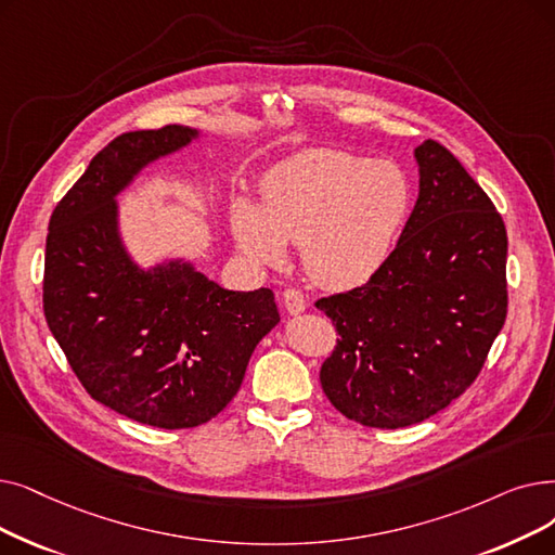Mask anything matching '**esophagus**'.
I'll return each mask as SVG.
<instances>
[{
  "mask_svg": "<svg viewBox=\"0 0 555 555\" xmlns=\"http://www.w3.org/2000/svg\"><path fill=\"white\" fill-rule=\"evenodd\" d=\"M281 299H283V306H285L287 312H291V315H299V312L306 310V297L299 291H295V287H287V291H283Z\"/></svg>",
  "mask_w": 555,
  "mask_h": 555,
  "instance_id": "obj_1",
  "label": "esophagus"
}]
</instances>
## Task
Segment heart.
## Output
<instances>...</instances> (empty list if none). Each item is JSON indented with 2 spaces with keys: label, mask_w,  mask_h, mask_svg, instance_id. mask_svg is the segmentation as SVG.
I'll return each instance as SVG.
<instances>
[{
  "label": "heart",
  "mask_w": 555,
  "mask_h": 555,
  "mask_svg": "<svg viewBox=\"0 0 555 555\" xmlns=\"http://www.w3.org/2000/svg\"><path fill=\"white\" fill-rule=\"evenodd\" d=\"M413 188L390 160L310 150L262 181V208L233 204V235L247 258L279 268L301 245L304 268L324 287L365 283L388 260L411 215Z\"/></svg>",
  "instance_id": "1"
}]
</instances>
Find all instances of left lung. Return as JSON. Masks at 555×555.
Returning <instances> with one entry per match:
<instances>
[{"label": "left lung", "mask_w": 555, "mask_h": 555, "mask_svg": "<svg viewBox=\"0 0 555 555\" xmlns=\"http://www.w3.org/2000/svg\"><path fill=\"white\" fill-rule=\"evenodd\" d=\"M415 158L420 197L395 251L367 283L315 301L340 335L322 390L372 428L424 422L461 397L508 312V235L492 199L440 142Z\"/></svg>", "instance_id": "1"}]
</instances>
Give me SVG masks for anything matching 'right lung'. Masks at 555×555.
Segmentation results:
<instances>
[{"mask_svg": "<svg viewBox=\"0 0 555 555\" xmlns=\"http://www.w3.org/2000/svg\"><path fill=\"white\" fill-rule=\"evenodd\" d=\"M197 135L167 125L111 140L54 208L44 249V320L72 372L94 401L167 430L222 413L281 320L270 287L224 291L183 260L142 270L122 245L115 197Z\"/></svg>", "mask_w": 555, "mask_h": 555, "instance_id": "obj_1", "label": "right lung"}]
</instances>
